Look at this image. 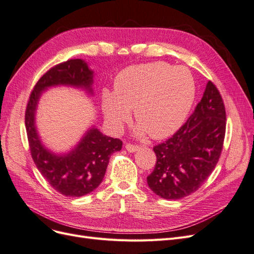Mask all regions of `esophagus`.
I'll return each mask as SVG.
<instances>
[{"label":"esophagus","mask_w":254,"mask_h":254,"mask_svg":"<svg viewBox=\"0 0 254 254\" xmlns=\"http://www.w3.org/2000/svg\"><path fill=\"white\" fill-rule=\"evenodd\" d=\"M126 149L129 151V152H134L136 151L137 149H140V146L139 145H135V144H131V143H127L125 145Z\"/></svg>","instance_id":"obj_1"}]
</instances>
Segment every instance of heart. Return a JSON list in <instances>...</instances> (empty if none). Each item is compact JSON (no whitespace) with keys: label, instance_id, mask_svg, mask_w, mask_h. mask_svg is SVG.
Wrapping results in <instances>:
<instances>
[{"label":"heart","instance_id":"b5f03b06","mask_svg":"<svg viewBox=\"0 0 254 254\" xmlns=\"http://www.w3.org/2000/svg\"><path fill=\"white\" fill-rule=\"evenodd\" d=\"M195 93V81L187 67L152 63L122 71L115 78L113 92H103L102 106L113 127H121L133 109L137 132L163 139L182 125Z\"/></svg>","mask_w":254,"mask_h":254}]
</instances>
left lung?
Returning <instances> with one entry per match:
<instances>
[{
  "label": "left lung",
  "instance_id": "obj_1",
  "mask_svg": "<svg viewBox=\"0 0 254 254\" xmlns=\"http://www.w3.org/2000/svg\"><path fill=\"white\" fill-rule=\"evenodd\" d=\"M226 109L217 87L206 83L193 114L165 142L153 146L157 162L148 187L164 199H181L200 188L216 166L226 134Z\"/></svg>",
  "mask_w": 254,
  "mask_h": 254
}]
</instances>
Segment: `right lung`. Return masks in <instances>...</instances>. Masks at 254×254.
<instances>
[{
	"label": "right lung",
	"mask_w": 254,
	"mask_h": 254,
	"mask_svg": "<svg viewBox=\"0 0 254 254\" xmlns=\"http://www.w3.org/2000/svg\"><path fill=\"white\" fill-rule=\"evenodd\" d=\"M93 72L81 59H70L54 65L37 81L25 111V127L30 155L38 170L58 193L80 197L94 190L104 179L110 156L121 150L120 139L91 128L76 146L64 156H56L42 145L35 126V112L42 92L52 86L65 84L84 88L92 93Z\"/></svg>",
	"instance_id": "right-lung-1"
}]
</instances>
